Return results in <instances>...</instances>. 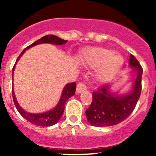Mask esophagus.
I'll use <instances>...</instances> for the list:
<instances>
[{
  "label": "esophagus",
  "instance_id": "obj_1",
  "mask_svg": "<svg viewBox=\"0 0 156 156\" xmlns=\"http://www.w3.org/2000/svg\"><path fill=\"white\" fill-rule=\"evenodd\" d=\"M86 90V86L85 84H83V83H80L77 85L76 87V93L77 94H81V93L84 92Z\"/></svg>",
  "mask_w": 156,
  "mask_h": 156
}]
</instances>
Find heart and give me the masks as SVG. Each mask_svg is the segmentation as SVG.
I'll list each match as a JSON object with an SVG mask.
<instances>
[{"instance_id": "heart-1", "label": "heart", "mask_w": 156, "mask_h": 156, "mask_svg": "<svg viewBox=\"0 0 156 156\" xmlns=\"http://www.w3.org/2000/svg\"><path fill=\"white\" fill-rule=\"evenodd\" d=\"M85 61L94 68L102 66L97 73V77L101 81L111 79L124 64V59L121 55L100 48L90 49L85 56Z\"/></svg>"}]
</instances>
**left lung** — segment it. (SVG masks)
<instances>
[{"mask_svg":"<svg viewBox=\"0 0 156 156\" xmlns=\"http://www.w3.org/2000/svg\"><path fill=\"white\" fill-rule=\"evenodd\" d=\"M129 67L133 78L127 92L112 90L105 85L93 93V101L86 110L88 122L95 127H109L123 122L132 113L141 94L143 69L137 59L130 55Z\"/></svg>","mask_w":156,"mask_h":156,"instance_id":"obj_1","label":"left lung"}]
</instances>
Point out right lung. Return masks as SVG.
<instances>
[{
	"label": "right lung",
	"mask_w": 156,
	"mask_h": 156,
	"mask_svg": "<svg viewBox=\"0 0 156 156\" xmlns=\"http://www.w3.org/2000/svg\"><path fill=\"white\" fill-rule=\"evenodd\" d=\"M67 41H68L59 38L57 36L53 35V34H48V35L44 36L41 38H40L39 40L36 41L35 42L31 44L29 47L25 48L21 53V54L19 56L18 59H17L16 62L13 68H12V78H13V74L14 71H15L16 65L18 62V61L20 60L21 56L24 54L26 50H29V49L32 48V47L36 46V45L41 44H51L54 45H62L66 43ZM75 90H76V84H75V82L69 83V84H66L65 87H63V90H62L60 99H59V102L56 104V106L53 109H50L48 112H45L42 113H31L23 109L20 106L19 103L17 102L13 86H12V99H13V102L16 106V108L18 110L20 114L25 119H26V120L29 121L31 123L34 124V125H37V126L50 127L52 126V125H54L55 124H56L59 122V120L62 117V114H63L64 108H65V105L66 103V101L71 97L75 95Z\"/></svg>",
	"instance_id": "add662e5"
}]
</instances>
